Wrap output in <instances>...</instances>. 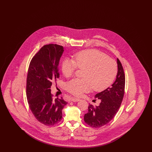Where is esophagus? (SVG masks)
I'll return each instance as SVG.
<instances>
[{"mask_svg":"<svg viewBox=\"0 0 152 152\" xmlns=\"http://www.w3.org/2000/svg\"><path fill=\"white\" fill-rule=\"evenodd\" d=\"M80 99H78V98H74V97L71 98V101H73V102H77Z\"/></svg>","mask_w":152,"mask_h":152,"instance_id":"esophagus-1","label":"esophagus"}]
</instances>
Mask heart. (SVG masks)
<instances>
[{
    "label": "heart",
    "instance_id": "obj_1",
    "mask_svg": "<svg viewBox=\"0 0 152 152\" xmlns=\"http://www.w3.org/2000/svg\"><path fill=\"white\" fill-rule=\"evenodd\" d=\"M84 68L83 77L67 82L66 90L71 94L79 96L84 92L100 91L108 87L116 77L117 66L115 61L96 50L81 51L75 54L73 59H65L61 64V71L66 77L72 76L77 68Z\"/></svg>",
    "mask_w": 152,
    "mask_h": 152
}]
</instances>
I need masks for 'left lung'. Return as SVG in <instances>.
Returning a JSON list of instances; mask_svg holds the SVG:
<instances>
[{
	"label": "left lung",
	"instance_id": "obj_1",
	"mask_svg": "<svg viewBox=\"0 0 152 152\" xmlns=\"http://www.w3.org/2000/svg\"><path fill=\"white\" fill-rule=\"evenodd\" d=\"M118 71L116 79L110 87H108L94 96L100 100L99 106L89 105L88 111L84 117L85 123L92 128H100L109 123L115 116L123 101L125 77L123 66L117 58Z\"/></svg>",
	"mask_w": 152,
	"mask_h": 152
}]
</instances>
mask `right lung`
Returning <instances> with one entry per match:
<instances>
[{
    "mask_svg": "<svg viewBox=\"0 0 152 152\" xmlns=\"http://www.w3.org/2000/svg\"><path fill=\"white\" fill-rule=\"evenodd\" d=\"M63 52L61 45H45L29 63L26 85L28 105L36 120L47 126L61 121L67 104L62 97L53 99L51 92L52 81L59 78L58 66Z\"/></svg>",
    "mask_w": 152,
    "mask_h": 152,
    "instance_id": "obj_1",
    "label": "right lung"
}]
</instances>
